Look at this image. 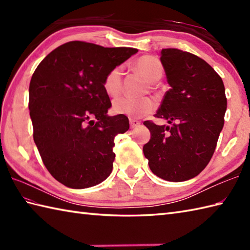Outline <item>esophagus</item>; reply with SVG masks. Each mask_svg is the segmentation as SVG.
I'll list each match as a JSON object with an SVG mask.
<instances>
[{
    "mask_svg": "<svg viewBox=\"0 0 250 250\" xmlns=\"http://www.w3.org/2000/svg\"><path fill=\"white\" fill-rule=\"evenodd\" d=\"M141 125V122L139 121V120H136V119H130V126L132 129H134V128H137V126H139Z\"/></svg>",
    "mask_w": 250,
    "mask_h": 250,
    "instance_id": "esophagus-1",
    "label": "esophagus"
}]
</instances>
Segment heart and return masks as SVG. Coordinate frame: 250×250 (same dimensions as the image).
Here are the masks:
<instances>
[{
  "label": "heart",
  "mask_w": 250,
  "mask_h": 250,
  "mask_svg": "<svg viewBox=\"0 0 250 250\" xmlns=\"http://www.w3.org/2000/svg\"><path fill=\"white\" fill-rule=\"evenodd\" d=\"M135 68L145 76L148 82L156 83L162 77L163 67L157 58L144 56L137 59ZM104 89L111 97L118 95L122 89V67L116 66L106 74L104 79ZM156 103L151 98H130L120 97L113 103V110L118 115H125L131 118H140L150 114L155 109Z\"/></svg>",
  "instance_id": "obj_1"
}]
</instances>
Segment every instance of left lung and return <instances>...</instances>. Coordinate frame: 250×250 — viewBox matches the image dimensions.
Masks as SVG:
<instances>
[{"instance_id": "8db88e82", "label": "left lung", "mask_w": 250, "mask_h": 250, "mask_svg": "<svg viewBox=\"0 0 250 250\" xmlns=\"http://www.w3.org/2000/svg\"><path fill=\"white\" fill-rule=\"evenodd\" d=\"M160 59L171 89L155 117L169 125L144 121L151 137L143 151L158 177L184 182L199 175L214 155L225 124V86L208 63L190 52L166 48Z\"/></svg>"}]
</instances>
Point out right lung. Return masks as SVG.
<instances>
[{
  "label": "right lung",
  "instance_id": "right-lung-1",
  "mask_svg": "<svg viewBox=\"0 0 250 250\" xmlns=\"http://www.w3.org/2000/svg\"><path fill=\"white\" fill-rule=\"evenodd\" d=\"M136 52L73 41L47 55L32 75L33 139L46 168L66 187H92L111 173L115 136L130 125L125 115H106L111 103L103 83Z\"/></svg>",
  "mask_w": 250,
  "mask_h": 250
}]
</instances>
